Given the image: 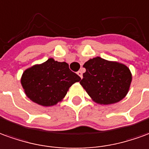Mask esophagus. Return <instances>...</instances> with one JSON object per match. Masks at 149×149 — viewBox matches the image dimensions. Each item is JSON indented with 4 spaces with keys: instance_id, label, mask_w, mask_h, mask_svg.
<instances>
[{
    "instance_id": "1",
    "label": "esophagus",
    "mask_w": 149,
    "mask_h": 149,
    "mask_svg": "<svg viewBox=\"0 0 149 149\" xmlns=\"http://www.w3.org/2000/svg\"><path fill=\"white\" fill-rule=\"evenodd\" d=\"M77 74H78V75L81 78V79H83V72L81 71V70H79V71H78L77 72Z\"/></svg>"
}]
</instances>
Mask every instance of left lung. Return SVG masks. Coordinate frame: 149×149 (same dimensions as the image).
I'll return each mask as SVG.
<instances>
[{
    "label": "left lung",
    "mask_w": 149,
    "mask_h": 149,
    "mask_svg": "<svg viewBox=\"0 0 149 149\" xmlns=\"http://www.w3.org/2000/svg\"><path fill=\"white\" fill-rule=\"evenodd\" d=\"M80 84L94 102L108 105L120 102L127 95L132 83V73L124 64L96 57L84 63Z\"/></svg>",
    "instance_id": "left-lung-1"
}]
</instances>
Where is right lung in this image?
I'll return each mask as SVG.
<instances>
[{"instance_id": "obj_1", "label": "right lung", "mask_w": 149, "mask_h": 149, "mask_svg": "<svg viewBox=\"0 0 149 149\" xmlns=\"http://www.w3.org/2000/svg\"><path fill=\"white\" fill-rule=\"evenodd\" d=\"M81 80L65 62L49 58L26 69L21 83L26 96L41 106L50 107L61 102L73 84Z\"/></svg>"}]
</instances>
